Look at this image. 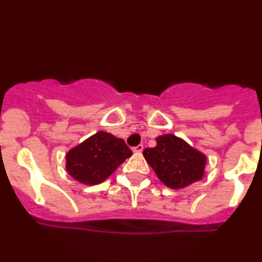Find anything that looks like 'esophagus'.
Masks as SVG:
<instances>
[{
    "instance_id": "esophagus-1",
    "label": "esophagus",
    "mask_w": 262,
    "mask_h": 262,
    "mask_svg": "<svg viewBox=\"0 0 262 262\" xmlns=\"http://www.w3.org/2000/svg\"><path fill=\"white\" fill-rule=\"evenodd\" d=\"M143 150H144V145H141V144L137 145V146L133 147L134 152H141V151H143Z\"/></svg>"
}]
</instances>
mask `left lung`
Returning <instances> with one entry per match:
<instances>
[{
    "label": "left lung",
    "mask_w": 262,
    "mask_h": 262,
    "mask_svg": "<svg viewBox=\"0 0 262 262\" xmlns=\"http://www.w3.org/2000/svg\"><path fill=\"white\" fill-rule=\"evenodd\" d=\"M156 143L155 147L145 149L143 155L163 184L181 189L203 178L204 154L173 134L157 137Z\"/></svg>",
    "instance_id": "left-lung-1"
}]
</instances>
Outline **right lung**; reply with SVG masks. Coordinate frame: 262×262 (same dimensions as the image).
Returning a JSON list of instances; mask_svg holds the SVG:
<instances>
[{
  "mask_svg": "<svg viewBox=\"0 0 262 262\" xmlns=\"http://www.w3.org/2000/svg\"><path fill=\"white\" fill-rule=\"evenodd\" d=\"M132 156L124 140L106 132H97L66 155V168L75 181L95 185L108 178Z\"/></svg>",
  "mask_w": 262,
  "mask_h": 262,
  "instance_id": "1",
  "label": "right lung"
}]
</instances>
